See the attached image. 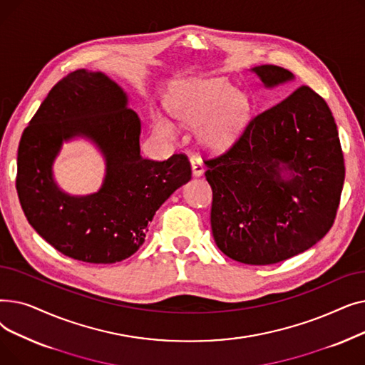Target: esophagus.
Wrapping results in <instances>:
<instances>
[{
	"mask_svg": "<svg viewBox=\"0 0 365 365\" xmlns=\"http://www.w3.org/2000/svg\"><path fill=\"white\" fill-rule=\"evenodd\" d=\"M190 165H192V173H194V176H201L202 173H204V163H202V160L200 158V157H192L190 158Z\"/></svg>",
	"mask_w": 365,
	"mask_h": 365,
	"instance_id": "esophagus-1",
	"label": "esophagus"
}]
</instances>
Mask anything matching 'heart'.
<instances>
[{"instance_id": "obj_1", "label": "heart", "mask_w": 365, "mask_h": 365, "mask_svg": "<svg viewBox=\"0 0 365 365\" xmlns=\"http://www.w3.org/2000/svg\"><path fill=\"white\" fill-rule=\"evenodd\" d=\"M170 112L185 125H198L200 143L212 152L231 148L242 133L250 103L245 94L225 80L197 81L170 103ZM155 128L167 138L176 136V128L163 117L155 118Z\"/></svg>"}]
</instances>
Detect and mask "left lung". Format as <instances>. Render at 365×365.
Instances as JSON below:
<instances>
[{"mask_svg":"<svg viewBox=\"0 0 365 365\" xmlns=\"http://www.w3.org/2000/svg\"><path fill=\"white\" fill-rule=\"evenodd\" d=\"M252 71L269 88L294 78L275 65ZM204 163L212 231L227 257L278 263L315 245L334 223L343 152L329 105L308 86L257 113L232 148Z\"/></svg>","mask_w":365,"mask_h":365,"instance_id":"8db88e82","label":"left lung"}]
</instances>
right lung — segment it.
<instances>
[{
	"label": "right lung",
	"mask_w": 365,
	"mask_h": 365,
	"mask_svg": "<svg viewBox=\"0 0 365 365\" xmlns=\"http://www.w3.org/2000/svg\"><path fill=\"white\" fill-rule=\"evenodd\" d=\"M76 135L96 143L107 163L103 187L86 197L65 195L52 179L56 153ZM139 138L138 113L105 73L76 69L57 83L17 149V195L38 235L87 263H117L136 253L157 210L192 175L185 153L143 158Z\"/></svg>",
	"instance_id": "obj_1"
}]
</instances>
